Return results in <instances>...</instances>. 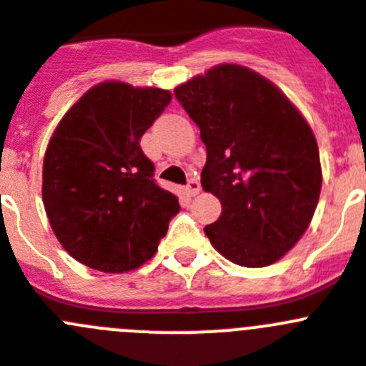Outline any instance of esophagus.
Instances as JSON below:
<instances>
[{
    "label": "esophagus",
    "instance_id": "obj_1",
    "mask_svg": "<svg viewBox=\"0 0 366 366\" xmlns=\"http://www.w3.org/2000/svg\"><path fill=\"white\" fill-rule=\"evenodd\" d=\"M186 191H187V193H189L191 197L197 195V193H199V191H200V182H199V180H197V179H189V180H187Z\"/></svg>",
    "mask_w": 366,
    "mask_h": 366
}]
</instances>
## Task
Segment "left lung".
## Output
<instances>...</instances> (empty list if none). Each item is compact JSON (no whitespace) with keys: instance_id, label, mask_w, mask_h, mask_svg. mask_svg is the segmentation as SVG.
Listing matches in <instances>:
<instances>
[{"instance_id":"1","label":"left lung","mask_w":366,"mask_h":366,"mask_svg":"<svg viewBox=\"0 0 366 366\" xmlns=\"http://www.w3.org/2000/svg\"><path fill=\"white\" fill-rule=\"evenodd\" d=\"M175 97L206 144L202 187L222 206L204 228L207 239L235 264L279 261L306 232L321 193L310 126L272 81L240 65L209 69Z\"/></svg>"}]
</instances>
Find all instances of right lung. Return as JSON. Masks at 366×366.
<instances>
[{
  "mask_svg": "<svg viewBox=\"0 0 366 366\" xmlns=\"http://www.w3.org/2000/svg\"><path fill=\"white\" fill-rule=\"evenodd\" d=\"M171 102L169 91L105 81L61 118L44 160V204L65 252L107 273L142 266L180 212L157 184L142 134Z\"/></svg>",
  "mask_w": 366,
  "mask_h": 366,
  "instance_id": "1",
  "label": "right lung"
}]
</instances>
